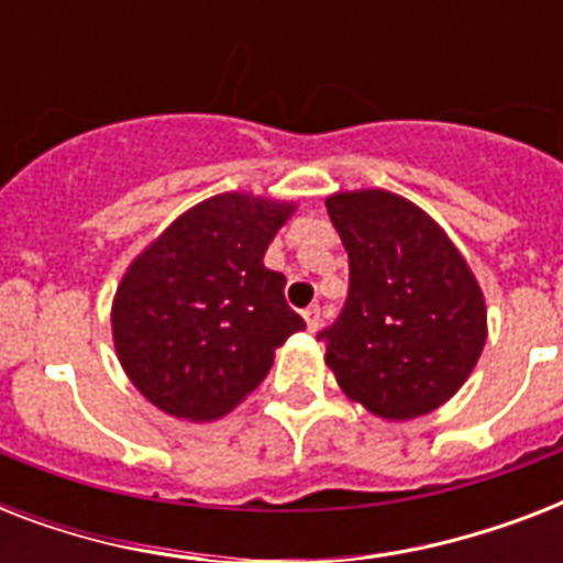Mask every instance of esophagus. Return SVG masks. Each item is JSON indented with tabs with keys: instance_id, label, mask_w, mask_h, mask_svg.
Listing matches in <instances>:
<instances>
[{
	"instance_id": "1",
	"label": "esophagus",
	"mask_w": 563,
	"mask_h": 563,
	"mask_svg": "<svg viewBox=\"0 0 563 563\" xmlns=\"http://www.w3.org/2000/svg\"><path fill=\"white\" fill-rule=\"evenodd\" d=\"M303 321H307L309 333H316L318 327H321V307H318V303H312V307L303 309Z\"/></svg>"
}]
</instances>
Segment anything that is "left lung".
<instances>
[{
  "mask_svg": "<svg viewBox=\"0 0 563 563\" xmlns=\"http://www.w3.org/2000/svg\"><path fill=\"white\" fill-rule=\"evenodd\" d=\"M351 260L347 303L327 333V368L383 420L435 411L473 374L488 342L476 274L446 230L388 189L327 195Z\"/></svg>",
  "mask_w": 563,
  "mask_h": 563,
  "instance_id": "1",
  "label": "left lung"
}]
</instances>
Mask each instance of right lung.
<instances>
[{"mask_svg":"<svg viewBox=\"0 0 563 563\" xmlns=\"http://www.w3.org/2000/svg\"><path fill=\"white\" fill-rule=\"evenodd\" d=\"M298 203L219 192L180 212L122 274L110 307L117 360L145 400L178 420L233 411L303 318L263 256Z\"/></svg>","mask_w":563,"mask_h":563,"instance_id":"1","label":"right lung"}]
</instances>
